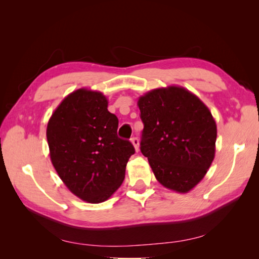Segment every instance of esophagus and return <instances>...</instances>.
I'll use <instances>...</instances> for the list:
<instances>
[{"mask_svg": "<svg viewBox=\"0 0 259 259\" xmlns=\"http://www.w3.org/2000/svg\"><path fill=\"white\" fill-rule=\"evenodd\" d=\"M131 142H133L135 149L138 151V149H139V139L137 138V137H133V138H131Z\"/></svg>", "mask_w": 259, "mask_h": 259, "instance_id": "esophagus-1", "label": "esophagus"}]
</instances>
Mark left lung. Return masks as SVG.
Listing matches in <instances>:
<instances>
[{
  "label": "left lung",
  "instance_id": "obj_1",
  "mask_svg": "<svg viewBox=\"0 0 259 259\" xmlns=\"http://www.w3.org/2000/svg\"><path fill=\"white\" fill-rule=\"evenodd\" d=\"M144 123L140 150L157 180L188 192L205 177L214 158L217 126L209 109L181 87L160 88L139 98Z\"/></svg>",
  "mask_w": 259,
  "mask_h": 259
}]
</instances>
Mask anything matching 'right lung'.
I'll use <instances>...</instances> for the list:
<instances>
[{
    "instance_id": "right-lung-1",
    "label": "right lung",
    "mask_w": 259,
    "mask_h": 259,
    "mask_svg": "<svg viewBox=\"0 0 259 259\" xmlns=\"http://www.w3.org/2000/svg\"><path fill=\"white\" fill-rule=\"evenodd\" d=\"M118 124L107 98L87 89L70 93L49 120L53 167L69 190L87 202L106 201L124 179L135 148L119 138Z\"/></svg>"
}]
</instances>
